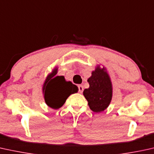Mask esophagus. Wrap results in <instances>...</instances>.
Here are the masks:
<instances>
[{"mask_svg": "<svg viewBox=\"0 0 154 154\" xmlns=\"http://www.w3.org/2000/svg\"><path fill=\"white\" fill-rule=\"evenodd\" d=\"M82 92H83V86L80 85H79V92L82 93Z\"/></svg>", "mask_w": 154, "mask_h": 154, "instance_id": "esophagus-1", "label": "esophagus"}]
</instances>
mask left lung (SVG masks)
I'll return each mask as SVG.
<instances>
[{
    "label": "left lung",
    "mask_w": 154,
    "mask_h": 154,
    "mask_svg": "<svg viewBox=\"0 0 154 154\" xmlns=\"http://www.w3.org/2000/svg\"><path fill=\"white\" fill-rule=\"evenodd\" d=\"M88 82L90 88L85 89L84 97L91 110L95 112H102L108 108L112 100V85L110 78L106 69L98 65Z\"/></svg>",
    "instance_id": "8db88e82"
}]
</instances>
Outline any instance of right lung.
Segmentation results:
<instances>
[{
  "mask_svg": "<svg viewBox=\"0 0 154 154\" xmlns=\"http://www.w3.org/2000/svg\"><path fill=\"white\" fill-rule=\"evenodd\" d=\"M57 73V68L55 67L47 75L43 85V93L46 103L55 110L61 108L66 99L79 90L76 85L72 82L66 81L64 76H55Z\"/></svg>",
  "mask_w": 154,
  "mask_h": 154,
  "instance_id": "right-lung-1",
  "label": "right lung"
}]
</instances>
